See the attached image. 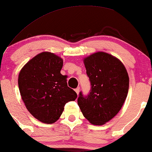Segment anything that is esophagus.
I'll return each instance as SVG.
<instances>
[{
    "label": "esophagus",
    "instance_id": "34e87169",
    "mask_svg": "<svg viewBox=\"0 0 152 152\" xmlns=\"http://www.w3.org/2000/svg\"><path fill=\"white\" fill-rule=\"evenodd\" d=\"M80 87H77V88L75 89V90L76 93H77V94H79V92H80Z\"/></svg>",
    "mask_w": 152,
    "mask_h": 152
}]
</instances>
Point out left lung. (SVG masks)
Masks as SVG:
<instances>
[{
  "mask_svg": "<svg viewBox=\"0 0 152 152\" xmlns=\"http://www.w3.org/2000/svg\"><path fill=\"white\" fill-rule=\"evenodd\" d=\"M91 84L87 96L77 99L84 117L92 124L102 125L122 108L129 90V79L122 62L112 55L97 52L84 59Z\"/></svg>",
  "mask_w": 152,
  "mask_h": 152,
  "instance_id": "1",
  "label": "left lung"
}]
</instances>
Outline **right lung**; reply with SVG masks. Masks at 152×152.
I'll return each mask as SVG.
<instances>
[{"label":"right lung","instance_id":"1","mask_svg":"<svg viewBox=\"0 0 152 152\" xmlns=\"http://www.w3.org/2000/svg\"><path fill=\"white\" fill-rule=\"evenodd\" d=\"M62 65L61 58L43 52L27 62L19 73L20 93L27 110L45 124L56 122L66 103L77 97L60 73Z\"/></svg>","mask_w":152,"mask_h":152}]
</instances>
